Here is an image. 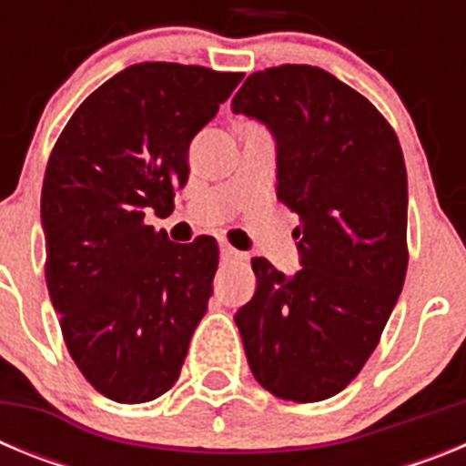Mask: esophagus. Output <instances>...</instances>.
Returning a JSON list of instances; mask_svg holds the SVG:
<instances>
[{"label":"esophagus","mask_w":466,"mask_h":466,"mask_svg":"<svg viewBox=\"0 0 466 466\" xmlns=\"http://www.w3.org/2000/svg\"><path fill=\"white\" fill-rule=\"evenodd\" d=\"M219 252H221V258H224V261H247V254L238 252L236 247H230L228 242H221Z\"/></svg>","instance_id":"34e87169"}]
</instances>
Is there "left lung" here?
I'll return each instance as SVG.
<instances>
[{
    "label": "left lung",
    "mask_w": 466,
    "mask_h": 466,
    "mask_svg": "<svg viewBox=\"0 0 466 466\" xmlns=\"http://www.w3.org/2000/svg\"><path fill=\"white\" fill-rule=\"evenodd\" d=\"M278 144V198L299 214L300 268L252 258L257 291L236 312L258 385L322 401L376 350L409 268V182L397 133L364 95L310 65L247 76L230 102Z\"/></svg>",
    "instance_id": "left-lung-1"
}]
</instances>
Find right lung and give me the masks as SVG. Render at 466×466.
Returning <instances> with one entry per match:
<instances>
[{
  "instance_id": "1",
  "label": "right lung",
  "mask_w": 466,
  "mask_h": 466,
  "mask_svg": "<svg viewBox=\"0 0 466 466\" xmlns=\"http://www.w3.org/2000/svg\"><path fill=\"white\" fill-rule=\"evenodd\" d=\"M240 72L139 63L74 111L41 188L48 296L74 364L118 403L166 394L208 310L219 247L167 240L166 217L188 179V147Z\"/></svg>"
}]
</instances>
